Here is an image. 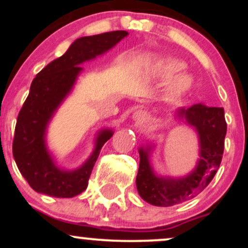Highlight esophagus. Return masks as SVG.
Wrapping results in <instances>:
<instances>
[{"mask_svg": "<svg viewBox=\"0 0 248 248\" xmlns=\"http://www.w3.org/2000/svg\"><path fill=\"white\" fill-rule=\"evenodd\" d=\"M133 119L136 122H138V124H143V122H146V120H147L146 112H143V110H136V112L134 113Z\"/></svg>", "mask_w": 248, "mask_h": 248, "instance_id": "obj_1", "label": "esophagus"}]
</instances>
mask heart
Returning a JSON list of instances; mask_svg holds the SVG:
<instances>
[{
  "label": "heart",
  "mask_w": 248,
  "mask_h": 248,
  "mask_svg": "<svg viewBox=\"0 0 248 248\" xmlns=\"http://www.w3.org/2000/svg\"><path fill=\"white\" fill-rule=\"evenodd\" d=\"M183 69V64L178 61H173V59H169V61L162 62L160 65H158V72L162 77L164 78H170V77H173L175 75ZM187 85V79L186 77L181 76L177 77L171 82V86H170V92L172 94H177V93H181L184 88L186 87Z\"/></svg>",
  "instance_id": "obj_1"
}]
</instances>
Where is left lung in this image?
<instances>
[{
	"instance_id": "1",
	"label": "left lung",
	"mask_w": 248,
	"mask_h": 248,
	"mask_svg": "<svg viewBox=\"0 0 248 248\" xmlns=\"http://www.w3.org/2000/svg\"><path fill=\"white\" fill-rule=\"evenodd\" d=\"M179 119H186L197 129L201 143V160L195 171L182 179H166L155 176L148 161V150L140 149V166L136 187L140 196L156 206H172L191 199L203 191L215 177L221 163L227 124L223 107L193 105L177 110Z\"/></svg>"
}]
</instances>
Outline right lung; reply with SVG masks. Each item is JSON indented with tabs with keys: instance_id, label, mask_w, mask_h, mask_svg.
Masks as SVG:
<instances>
[{
	"instance_id": "right-lung-1",
	"label": "right lung",
	"mask_w": 248,
	"mask_h": 248,
	"mask_svg": "<svg viewBox=\"0 0 248 248\" xmlns=\"http://www.w3.org/2000/svg\"><path fill=\"white\" fill-rule=\"evenodd\" d=\"M127 35V31L119 30L76 39L64 55L47 64L31 82L29 95L17 116L13 154L18 170L35 191L52 197L71 198L87 187L100 149L113 133H100L94 153L80 169L64 171L53 164L46 152L45 128L75 84L81 71L78 65L106 52Z\"/></svg>"
}]
</instances>
